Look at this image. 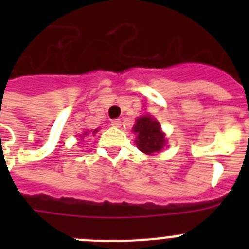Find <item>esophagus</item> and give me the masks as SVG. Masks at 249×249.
Returning <instances> with one entry per match:
<instances>
[{"mask_svg":"<svg viewBox=\"0 0 249 249\" xmlns=\"http://www.w3.org/2000/svg\"><path fill=\"white\" fill-rule=\"evenodd\" d=\"M111 124L113 127H116V128H120L121 124H122V122H121V120H112Z\"/></svg>","mask_w":249,"mask_h":249,"instance_id":"esophagus-1","label":"esophagus"}]
</instances>
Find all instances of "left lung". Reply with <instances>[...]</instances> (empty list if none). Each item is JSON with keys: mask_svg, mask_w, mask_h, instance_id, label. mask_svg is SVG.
<instances>
[{"mask_svg": "<svg viewBox=\"0 0 249 249\" xmlns=\"http://www.w3.org/2000/svg\"><path fill=\"white\" fill-rule=\"evenodd\" d=\"M132 131L137 135L135 142L138 149L146 155H155L166 146V135L160 129V122L149 114L138 117Z\"/></svg>", "mask_w": 249, "mask_h": 249, "instance_id": "obj_1", "label": "left lung"}]
</instances>
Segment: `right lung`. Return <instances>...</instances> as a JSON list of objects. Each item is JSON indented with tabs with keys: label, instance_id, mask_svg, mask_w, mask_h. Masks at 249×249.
Instances as JSON below:
<instances>
[{
	"label": "right lung",
	"instance_id": "1",
	"mask_svg": "<svg viewBox=\"0 0 249 249\" xmlns=\"http://www.w3.org/2000/svg\"><path fill=\"white\" fill-rule=\"evenodd\" d=\"M97 131H98V128H97V129H94V131L92 132V133H93V135H94V133H96V132H97ZM87 135H89V132H85V133H83L82 136H80V137L83 138V137H85V136H87Z\"/></svg>",
	"mask_w": 249,
	"mask_h": 249
}]
</instances>
